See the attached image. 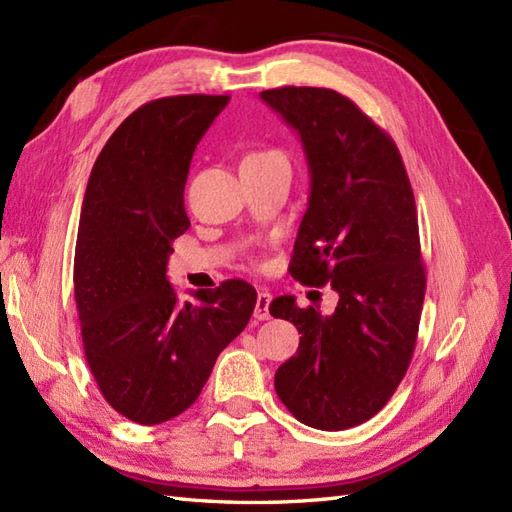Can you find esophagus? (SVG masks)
<instances>
[{
    "label": "esophagus",
    "mask_w": 512,
    "mask_h": 512,
    "mask_svg": "<svg viewBox=\"0 0 512 512\" xmlns=\"http://www.w3.org/2000/svg\"><path fill=\"white\" fill-rule=\"evenodd\" d=\"M270 300H272V294L270 292H266V290H261L259 294H257V303H255V320H268L270 318V311H268V307H270Z\"/></svg>",
    "instance_id": "obj_1"
}]
</instances>
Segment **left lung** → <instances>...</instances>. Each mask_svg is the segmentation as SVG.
I'll return each instance as SVG.
<instances>
[{"instance_id": "left-lung-1", "label": "left lung", "mask_w": 512, "mask_h": 512, "mask_svg": "<svg viewBox=\"0 0 512 512\" xmlns=\"http://www.w3.org/2000/svg\"><path fill=\"white\" fill-rule=\"evenodd\" d=\"M259 97L296 131L309 166L292 277L339 296L331 316L272 300L270 316L300 333L274 389L298 422L346 430L383 409L413 357L426 292L415 196L396 142L348 97L311 86Z\"/></svg>"}]
</instances>
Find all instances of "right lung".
I'll list each match as a JSON object with an SVG mask.
<instances>
[{
  "instance_id": "1",
  "label": "right lung",
  "mask_w": 512,
  "mask_h": 512,
  "mask_svg": "<svg viewBox=\"0 0 512 512\" xmlns=\"http://www.w3.org/2000/svg\"><path fill=\"white\" fill-rule=\"evenodd\" d=\"M227 103H144L116 127L86 186L73 266L84 355L103 398L136 424L192 406L257 303L240 279L181 303L166 277L173 242L190 227L183 188L194 149Z\"/></svg>"
}]
</instances>
